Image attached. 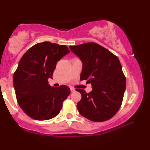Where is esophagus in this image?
<instances>
[{
  "label": "esophagus",
  "mask_w": 150,
  "mask_h": 150,
  "mask_svg": "<svg viewBox=\"0 0 150 150\" xmlns=\"http://www.w3.org/2000/svg\"><path fill=\"white\" fill-rule=\"evenodd\" d=\"M70 90H71V92H75V88H73V87H71Z\"/></svg>",
  "instance_id": "1"
}]
</instances>
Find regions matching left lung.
Wrapping results in <instances>:
<instances>
[{
    "mask_svg": "<svg viewBox=\"0 0 150 150\" xmlns=\"http://www.w3.org/2000/svg\"><path fill=\"white\" fill-rule=\"evenodd\" d=\"M83 62L80 79L87 80L93 90L89 93L76 88L81 94L79 112L93 122L110 119L119 110L126 89V77L118 58L95 42L69 46Z\"/></svg>",
    "mask_w": 150,
    "mask_h": 150,
    "instance_id": "8db88e82",
    "label": "left lung"
}]
</instances>
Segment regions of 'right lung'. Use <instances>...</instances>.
<instances>
[{
	"label": "right lung",
	"mask_w": 150,
	"mask_h": 150,
	"mask_svg": "<svg viewBox=\"0 0 150 150\" xmlns=\"http://www.w3.org/2000/svg\"><path fill=\"white\" fill-rule=\"evenodd\" d=\"M69 52L66 45L44 42L33 45L20 60L14 87L19 106L30 118L46 120L59 113L70 88L51 87L47 80L52 78L58 61Z\"/></svg>",
	"instance_id": "1"
}]
</instances>
